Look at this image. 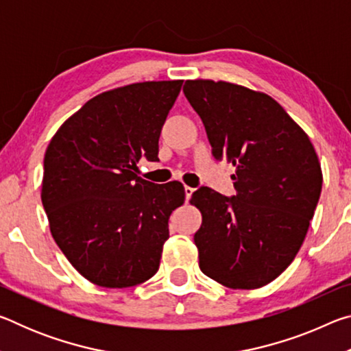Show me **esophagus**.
<instances>
[{
  "instance_id": "34e87169",
  "label": "esophagus",
  "mask_w": 351,
  "mask_h": 351,
  "mask_svg": "<svg viewBox=\"0 0 351 351\" xmlns=\"http://www.w3.org/2000/svg\"><path fill=\"white\" fill-rule=\"evenodd\" d=\"M184 192H186V199L189 201V199H190V197H192V193H193V189H192V187H189V186H186V187H184Z\"/></svg>"
}]
</instances>
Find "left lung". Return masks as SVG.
I'll return each mask as SVG.
<instances>
[{
	"label": "left lung",
	"instance_id": "obj_1",
	"mask_svg": "<svg viewBox=\"0 0 351 351\" xmlns=\"http://www.w3.org/2000/svg\"><path fill=\"white\" fill-rule=\"evenodd\" d=\"M182 91L213 156L235 167L232 198L203 187L190 199L203 215L193 237L199 269L228 288L265 287L291 265L310 228L322 190L316 150L268 94L203 79Z\"/></svg>",
	"mask_w": 351,
	"mask_h": 351
}]
</instances>
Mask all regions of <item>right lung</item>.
Returning a JSON list of instances; mask_svg holds the SVG:
<instances>
[{
	"label": "right lung",
	"instance_id": "add662e5",
	"mask_svg": "<svg viewBox=\"0 0 351 351\" xmlns=\"http://www.w3.org/2000/svg\"><path fill=\"white\" fill-rule=\"evenodd\" d=\"M182 80L105 91L63 122L45 154L41 203L69 263L94 285L128 288L156 274L181 182L138 176L158 159L161 130Z\"/></svg>",
	"mask_w": 351,
	"mask_h": 351
}]
</instances>
